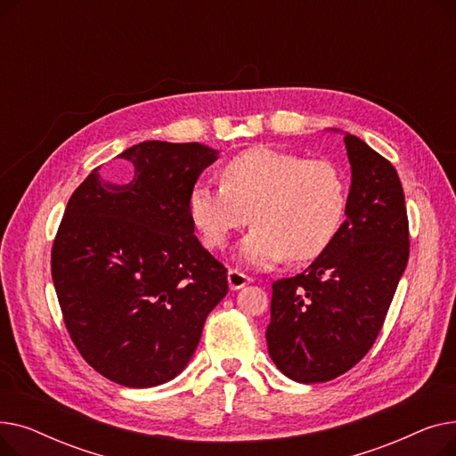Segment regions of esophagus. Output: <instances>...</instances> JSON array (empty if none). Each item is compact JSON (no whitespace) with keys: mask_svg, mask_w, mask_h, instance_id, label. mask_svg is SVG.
I'll use <instances>...</instances> for the list:
<instances>
[{"mask_svg":"<svg viewBox=\"0 0 456 456\" xmlns=\"http://www.w3.org/2000/svg\"><path fill=\"white\" fill-rule=\"evenodd\" d=\"M227 281H229V289L231 290H238V289H242V286H246L248 282H251V277L242 273V272L234 270V268H231L229 273H227Z\"/></svg>","mask_w":456,"mask_h":456,"instance_id":"obj_1","label":"esophagus"}]
</instances>
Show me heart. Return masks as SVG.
<instances>
[{
	"mask_svg": "<svg viewBox=\"0 0 456 456\" xmlns=\"http://www.w3.org/2000/svg\"><path fill=\"white\" fill-rule=\"evenodd\" d=\"M220 183L191 186L190 220L205 248L222 249L249 212L255 225L240 255L251 265L316 258L334 240L347 208L346 177L327 159L255 148L229 159Z\"/></svg>",
	"mask_w": 456,
	"mask_h": 456,
	"instance_id": "1",
	"label": "heart"
}]
</instances>
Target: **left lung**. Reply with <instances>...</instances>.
<instances>
[{
    "label": "left lung",
    "mask_w": 456,
    "mask_h": 456,
    "mask_svg": "<svg viewBox=\"0 0 456 456\" xmlns=\"http://www.w3.org/2000/svg\"><path fill=\"white\" fill-rule=\"evenodd\" d=\"M347 220L305 272L273 282L266 342L275 366L310 385L349 371L387 320L411 253L409 216L390 160L354 134Z\"/></svg>",
    "instance_id": "obj_1"
}]
</instances>
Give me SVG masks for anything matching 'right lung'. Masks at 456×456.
<instances>
[{"instance_id":"obj_1","label":"right lung","mask_w":456,"mask_h":456,"mask_svg":"<svg viewBox=\"0 0 456 456\" xmlns=\"http://www.w3.org/2000/svg\"><path fill=\"white\" fill-rule=\"evenodd\" d=\"M71 194L52 248V277L71 342L103 377L150 388L179 375L207 316L229 292L227 268L198 240L188 194L216 159L198 142H142Z\"/></svg>"}]
</instances>
